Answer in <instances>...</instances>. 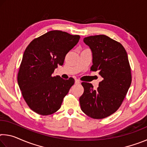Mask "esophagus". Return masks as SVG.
<instances>
[{"mask_svg": "<svg viewBox=\"0 0 147 147\" xmlns=\"http://www.w3.org/2000/svg\"><path fill=\"white\" fill-rule=\"evenodd\" d=\"M75 84H80V81L76 79V80H75Z\"/></svg>", "mask_w": 147, "mask_h": 147, "instance_id": "esophagus-1", "label": "esophagus"}]
</instances>
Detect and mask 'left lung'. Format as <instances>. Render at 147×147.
I'll list each match as a JSON object with an SVG mask.
<instances>
[{"instance_id": "obj_1", "label": "left lung", "mask_w": 147, "mask_h": 147, "mask_svg": "<svg viewBox=\"0 0 147 147\" xmlns=\"http://www.w3.org/2000/svg\"><path fill=\"white\" fill-rule=\"evenodd\" d=\"M92 52V71H98L102 80L98 88L82 82L84 91L79 98L81 109L96 119L111 115L121 106L131 82V69L123 46L105 35L84 39Z\"/></svg>"}]
</instances>
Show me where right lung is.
<instances>
[{
  "instance_id": "obj_1",
  "label": "right lung",
  "mask_w": 147,
  "mask_h": 147,
  "mask_svg": "<svg viewBox=\"0 0 147 147\" xmlns=\"http://www.w3.org/2000/svg\"><path fill=\"white\" fill-rule=\"evenodd\" d=\"M80 37L53 30L30 42L24 51L17 81L29 108L41 115H49L60 108L63 98L74 80L53 76L58 65L78 43Z\"/></svg>"
}]
</instances>
